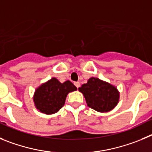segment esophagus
<instances>
[{"label": "esophagus", "instance_id": "34e87169", "mask_svg": "<svg viewBox=\"0 0 152 152\" xmlns=\"http://www.w3.org/2000/svg\"><path fill=\"white\" fill-rule=\"evenodd\" d=\"M74 85L76 86V88H79V86H80V83H79V82H76V83H74Z\"/></svg>", "mask_w": 152, "mask_h": 152}]
</instances>
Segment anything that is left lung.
<instances>
[{"instance_id": "left-lung-1", "label": "left lung", "mask_w": 152, "mask_h": 152, "mask_svg": "<svg viewBox=\"0 0 152 152\" xmlns=\"http://www.w3.org/2000/svg\"><path fill=\"white\" fill-rule=\"evenodd\" d=\"M89 107L98 112H108L115 107L120 94L117 88L108 83L91 77L88 83L79 88Z\"/></svg>"}]
</instances>
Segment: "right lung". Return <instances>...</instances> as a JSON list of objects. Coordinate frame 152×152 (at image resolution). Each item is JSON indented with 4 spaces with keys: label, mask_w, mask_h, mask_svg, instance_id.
I'll list each match as a JSON object with an SVG mask.
<instances>
[{
    "label": "right lung",
    "mask_w": 152,
    "mask_h": 152,
    "mask_svg": "<svg viewBox=\"0 0 152 152\" xmlns=\"http://www.w3.org/2000/svg\"><path fill=\"white\" fill-rule=\"evenodd\" d=\"M77 89L70 81L60 83L56 78L44 83L37 88L34 95L36 108L45 114L57 113L65 103L66 95Z\"/></svg>",
    "instance_id": "add662e5"
}]
</instances>
